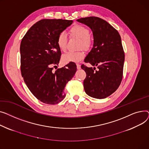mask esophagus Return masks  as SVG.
I'll return each instance as SVG.
<instances>
[{"label":"esophagus","mask_w":149,"mask_h":149,"mask_svg":"<svg viewBox=\"0 0 149 149\" xmlns=\"http://www.w3.org/2000/svg\"><path fill=\"white\" fill-rule=\"evenodd\" d=\"M76 65H77V70H79V69H81V65H79V64H76Z\"/></svg>","instance_id":"esophagus-1"}]
</instances>
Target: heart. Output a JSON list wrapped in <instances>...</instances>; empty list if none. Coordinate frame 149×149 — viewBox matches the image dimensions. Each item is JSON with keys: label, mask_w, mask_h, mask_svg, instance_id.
Returning <instances> with one entry per match:
<instances>
[{"label": "heart", "mask_w": 149, "mask_h": 149, "mask_svg": "<svg viewBox=\"0 0 149 149\" xmlns=\"http://www.w3.org/2000/svg\"><path fill=\"white\" fill-rule=\"evenodd\" d=\"M70 32L72 36L81 40L80 45L81 48L88 49L91 45L90 39V32L86 27L82 25L77 24L70 29ZM67 44V36L64 32H61L57 38V45L59 49L62 51H65ZM85 54L83 52H70L64 55L62 57V61L64 64L70 63H78L84 58Z\"/></svg>", "instance_id": "1"}]
</instances>
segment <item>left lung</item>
Wrapping results in <instances>:
<instances>
[{"instance_id": "left-lung-1", "label": "left lung", "mask_w": 149, "mask_h": 149, "mask_svg": "<svg viewBox=\"0 0 149 149\" xmlns=\"http://www.w3.org/2000/svg\"><path fill=\"white\" fill-rule=\"evenodd\" d=\"M91 29L93 47L85 57L84 62L95 68L82 65L86 72L84 87L86 94L95 99H104L114 93L123 78L125 53L118 31L107 21L97 17L77 19Z\"/></svg>"}]
</instances>
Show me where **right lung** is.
Masks as SVG:
<instances>
[{
  "label": "right lung",
  "mask_w": 149,
  "mask_h": 149,
  "mask_svg": "<svg viewBox=\"0 0 149 149\" xmlns=\"http://www.w3.org/2000/svg\"><path fill=\"white\" fill-rule=\"evenodd\" d=\"M72 23L63 19L40 20L26 32L20 44L24 81L35 97L46 104H55L64 99L65 86L76 72L74 63L53 72V66L58 65L61 55L58 36Z\"/></svg>",
  "instance_id": "add662e5"
}]
</instances>
